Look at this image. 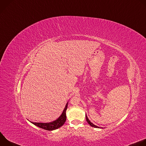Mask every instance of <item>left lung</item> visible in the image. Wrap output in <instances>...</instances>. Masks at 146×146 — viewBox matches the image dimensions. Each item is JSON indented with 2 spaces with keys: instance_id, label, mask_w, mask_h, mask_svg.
I'll list each match as a JSON object with an SVG mask.
<instances>
[{
  "instance_id": "left-lung-1",
  "label": "left lung",
  "mask_w": 146,
  "mask_h": 146,
  "mask_svg": "<svg viewBox=\"0 0 146 146\" xmlns=\"http://www.w3.org/2000/svg\"><path fill=\"white\" fill-rule=\"evenodd\" d=\"M86 120H87V121L88 122V123L91 126V127H94V128H100L99 127H98V126H96V125H95L94 124V123H92L90 120H89V119L88 118V117H87V114L86 115Z\"/></svg>"
}]
</instances>
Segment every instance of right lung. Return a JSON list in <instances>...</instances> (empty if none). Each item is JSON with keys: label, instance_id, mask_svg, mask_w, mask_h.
<instances>
[{"label": "right lung", "instance_id": "right-lung-1", "mask_svg": "<svg viewBox=\"0 0 146 146\" xmlns=\"http://www.w3.org/2000/svg\"><path fill=\"white\" fill-rule=\"evenodd\" d=\"M68 102L66 103V105L65 106V108L62 112V114L60 115V117L56 120L51 122H48V123H41V122H32L33 124H34L35 125L42 128L45 130L47 131H53L55 129H56L60 127H62L64 123L66 121V111L68 108Z\"/></svg>", "mask_w": 146, "mask_h": 146}]
</instances>
